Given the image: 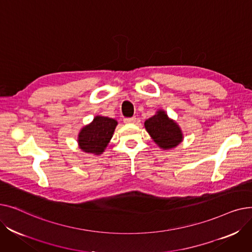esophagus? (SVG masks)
Here are the masks:
<instances>
[{"mask_svg": "<svg viewBox=\"0 0 252 252\" xmlns=\"http://www.w3.org/2000/svg\"><path fill=\"white\" fill-rule=\"evenodd\" d=\"M136 119L137 118L135 116H133V117H126V118L124 119V122L126 124H135L136 123Z\"/></svg>", "mask_w": 252, "mask_h": 252, "instance_id": "esophagus-1", "label": "esophagus"}]
</instances>
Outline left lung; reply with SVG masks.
<instances>
[{"label":"left lung","instance_id":"obj_1","mask_svg":"<svg viewBox=\"0 0 252 252\" xmlns=\"http://www.w3.org/2000/svg\"><path fill=\"white\" fill-rule=\"evenodd\" d=\"M145 127L158 146L163 149L176 147L183 140L179 126L167 117L164 111L159 110L145 122Z\"/></svg>","mask_w":252,"mask_h":252}]
</instances>
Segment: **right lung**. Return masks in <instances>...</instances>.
<instances>
[{"mask_svg": "<svg viewBox=\"0 0 252 252\" xmlns=\"http://www.w3.org/2000/svg\"><path fill=\"white\" fill-rule=\"evenodd\" d=\"M117 122L113 118L96 116L92 124L85 126L78 135L81 149L87 153L101 154L112 138Z\"/></svg>", "mask_w": 252, "mask_h": 252, "instance_id": "add662e5", "label": "right lung"}]
</instances>
